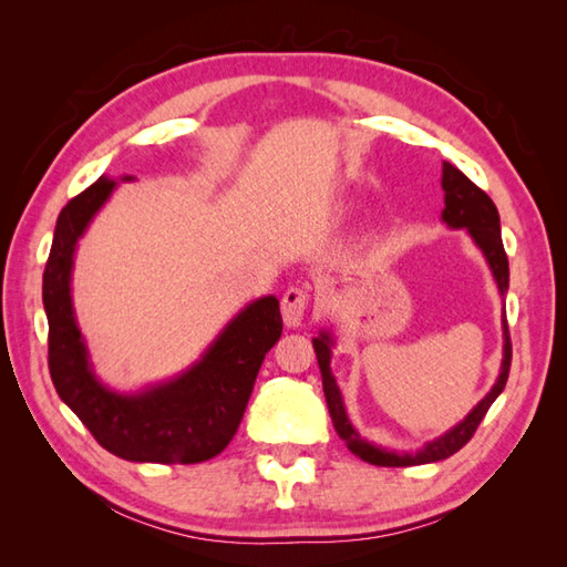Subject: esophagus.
<instances>
[{
  "label": "esophagus",
  "mask_w": 567,
  "mask_h": 567,
  "mask_svg": "<svg viewBox=\"0 0 567 567\" xmlns=\"http://www.w3.org/2000/svg\"><path fill=\"white\" fill-rule=\"evenodd\" d=\"M309 307V292L305 287H290L282 295V319L287 327H302V319H305V311Z\"/></svg>",
  "instance_id": "obj_1"
}]
</instances>
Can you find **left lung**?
<instances>
[{"mask_svg":"<svg viewBox=\"0 0 567 567\" xmlns=\"http://www.w3.org/2000/svg\"><path fill=\"white\" fill-rule=\"evenodd\" d=\"M441 187L445 192V199H443L445 209L441 214L443 221L451 228H467V234L473 236L477 248L485 252L489 270H492V275H495V282L499 287V295L504 297L509 290V260H507V252H504V244H502L499 214H497L495 202H492L485 192L473 183V179H467L451 163H443ZM502 329H504V358H502V370H499L495 388L485 394V400L480 402L473 412H470L461 421V424H455L451 431H445L443 436H439L436 441H429L424 449L416 453L384 451V449H380V445H372L365 439H360V433L351 426V421H348L346 406L341 400V390L331 375L333 339L329 331H321L311 343H315V351H317L323 394H327L329 414H331L336 433H339V436L346 441L348 449H351L358 457H363V461L370 465L406 467V465L436 463V461H443V457H451L453 453L461 451L470 439H473V433L477 431L480 421L485 419L487 409L502 394L504 384H507L509 368H512V339H509V327H507V311L502 315Z\"/></svg>","mask_w":567,"mask_h":567,"instance_id":"1","label":"left lung"}]
</instances>
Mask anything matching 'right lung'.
<instances>
[{
    "label": "right lung",
    "mask_w": 567,
    "mask_h": 567,
    "mask_svg": "<svg viewBox=\"0 0 567 567\" xmlns=\"http://www.w3.org/2000/svg\"><path fill=\"white\" fill-rule=\"evenodd\" d=\"M114 187V179L102 175L58 216L43 272L48 370L60 400L102 449L134 463H204L219 455L238 431L262 358L282 336L280 302L260 297L248 305L228 321L199 363L171 382L138 394L104 388L94 378L78 329L70 277L78 240Z\"/></svg>",
    "instance_id": "add662e5"
}]
</instances>
